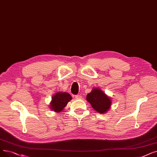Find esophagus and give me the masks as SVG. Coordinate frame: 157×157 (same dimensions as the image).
Returning a JSON list of instances; mask_svg holds the SVG:
<instances>
[{
  "mask_svg": "<svg viewBox=\"0 0 157 157\" xmlns=\"http://www.w3.org/2000/svg\"><path fill=\"white\" fill-rule=\"evenodd\" d=\"M75 98H76V99H81V98H82V96H81V95H76V96H75Z\"/></svg>",
  "mask_w": 157,
  "mask_h": 157,
  "instance_id": "esophagus-1",
  "label": "esophagus"
}]
</instances>
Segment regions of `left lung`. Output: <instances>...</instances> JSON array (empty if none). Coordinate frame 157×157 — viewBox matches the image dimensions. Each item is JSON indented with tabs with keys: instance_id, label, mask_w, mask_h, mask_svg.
I'll use <instances>...</instances> for the list:
<instances>
[{
	"instance_id": "obj_1",
	"label": "left lung",
	"mask_w": 157,
	"mask_h": 157,
	"mask_svg": "<svg viewBox=\"0 0 157 157\" xmlns=\"http://www.w3.org/2000/svg\"><path fill=\"white\" fill-rule=\"evenodd\" d=\"M86 100L94 110L100 113L108 112L112 104L110 98L98 88H94L90 93L87 94Z\"/></svg>"
}]
</instances>
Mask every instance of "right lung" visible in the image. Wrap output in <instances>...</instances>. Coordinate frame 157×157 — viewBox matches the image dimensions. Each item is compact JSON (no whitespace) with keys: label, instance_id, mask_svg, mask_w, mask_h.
<instances>
[{"label":"right lung","instance_id":"add662e5","mask_svg":"<svg viewBox=\"0 0 157 157\" xmlns=\"http://www.w3.org/2000/svg\"><path fill=\"white\" fill-rule=\"evenodd\" d=\"M72 99V96L67 92H57L52 97L50 103L51 110L55 112H62L67 103Z\"/></svg>","mask_w":157,"mask_h":157}]
</instances>
